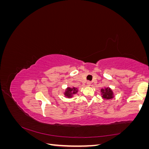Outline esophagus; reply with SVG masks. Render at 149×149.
<instances>
[{
    "mask_svg": "<svg viewBox=\"0 0 149 149\" xmlns=\"http://www.w3.org/2000/svg\"><path fill=\"white\" fill-rule=\"evenodd\" d=\"M91 82L89 81H87V83H86V84H87V86H89L91 85Z\"/></svg>",
    "mask_w": 149,
    "mask_h": 149,
    "instance_id": "1",
    "label": "esophagus"
}]
</instances>
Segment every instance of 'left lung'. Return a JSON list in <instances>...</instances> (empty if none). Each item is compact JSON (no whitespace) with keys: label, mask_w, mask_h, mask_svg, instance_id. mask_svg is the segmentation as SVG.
Here are the masks:
<instances>
[{"label":"left lung","mask_w":149,"mask_h":149,"mask_svg":"<svg viewBox=\"0 0 149 149\" xmlns=\"http://www.w3.org/2000/svg\"><path fill=\"white\" fill-rule=\"evenodd\" d=\"M102 97L106 100H111L114 97L113 92L109 88H106L105 89H101V90Z\"/></svg>","instance_id":"1"}]
</instances>
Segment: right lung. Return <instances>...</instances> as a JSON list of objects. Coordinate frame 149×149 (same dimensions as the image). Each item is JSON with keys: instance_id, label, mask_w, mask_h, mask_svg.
<instances>
[{"instance_id": "1", "label": "right lung", "mask_w": 149, "mask_h": 149, "mask_svg": "<svg viewBox=\"0 0 149 149\" xmlns=\"http://www.w3.org/2000/svg\"><path fill=\"white\" fill-rule=\"evenodd\" d=\"M78 92V89L77 88H76L74 87L73 88H68L66 89V91L65 93V96L68 97H71L73 96V94H76V93Z\"/></svg>"}]
</instances>
